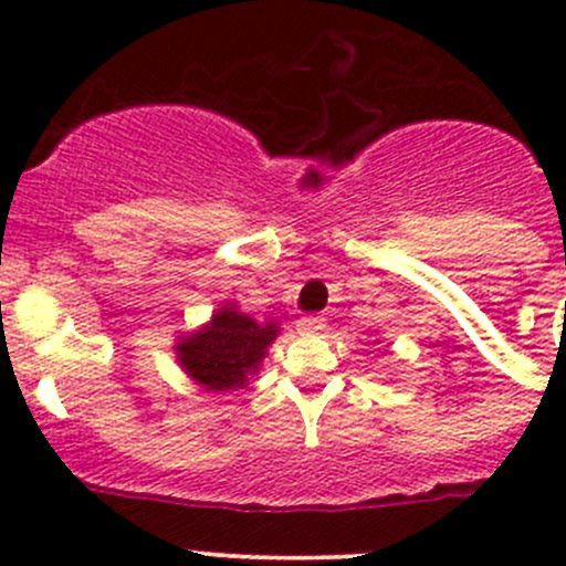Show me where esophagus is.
Returning <instances> with one entry per match:
<instances>
[{"label": "esophagus", "instance_id": "1", "mask_svg": "<svg viewBox=\"0 0 566 566\" xmlns=\"http://www.w3.org/2000/svg\"><path fill=\"white\" fill-rule=\"evenodd\" d=\"M323 328H325V319L319 315H304L298 319L301 334H319Z\"/></svg>", "mask_w": 566, "mask_h": 566}]
</instances>
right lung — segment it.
Instances as JSON below:
<instances>
[{"mask_svg":"<svg viewBox=\"0 0 566 566\" xmlns=\"http://www.w3.org/2000/svg\"><path fill=\"white\" fill-rule=\"evenodd\" d=\"M276 336V323H256L235 306H221L197 334L182 336L175 353L193 384L224 394L247 389Z\"/></svg>","mask_w":566,"mask_h":566,"instance_id":"1","label":"right lung"}]
</instances>
